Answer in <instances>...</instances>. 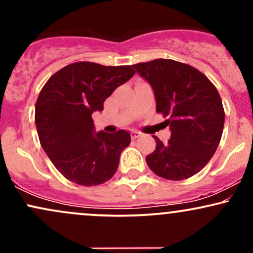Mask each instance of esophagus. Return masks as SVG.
I'll return each mask as SVG.
<instances>
[{"mask_svg":"<svg viewBox=\"0 0 253 253\" xmlns=\"http://www.w3.org/2000/svg\"><path fill=\"white\" fill-rule=\"evenodd\" d=\"M140 135H141V133L138 132V130H132V132H130V136H132V139L139 138Z\"/></svg>","mask_w":253,"mask_h":253,"instance_id":"esophagus-1","label":"esophagus"}]
</instances>
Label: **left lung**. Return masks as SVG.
Wrapping results in <instances>:
<instances>
[{
  "instance_id": "obj_1",
  "label": "left lung",
  "mask_w": 253,
  "mask_h": 253,
  "mask_svg": "<svg viewBox=\"0 0 253 253\" xmlns=\"http://www.w3.org/2000/svg\"><path fill=\"white\" fill-rule=\"evenodd\" d=\"M132 68L152 88L157 112L170 117L165 121L169 141L163 144L155 136L156 150L146 157L147 165L163 178H189L207 165L221 139L225 113L219 92L202 72L172 59Z\"/></svg>"
}]
</instances>
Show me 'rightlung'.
Instances as JSON below:
<instances>
[{
    "label": "right lung",
    "instance_id": "right-lung-1",
    "mask_svg": "<svg viewBox=\"0 0 253 253\" xmlns=\"http://www.w3.org/2000/svg\"><path fill=\"white\" fill-rule=\"evenodd\" d=\"M132 66L80 62L65 66L46 82L36 103L40 144L69 181L91 187L117 172L121 152L130 143L128 130L96 132L92 113L118 86L130 80Z\"/></svg>",
    "mask_w": 253,
    "mask_h": 253
}]
</instances>
